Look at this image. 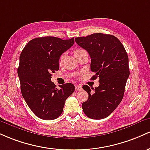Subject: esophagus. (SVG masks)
Wrapping results in <instances>:
<instances>
[{
	"instance_id": "1",
	"label": "esophagus",
	"mask_w": 150,
	"mask_h": 150,
	"mask_svg": "<svg viewBox=\"0 0 150 150\" xmlns=\"http://www.w3.org/2000/svg\"><path fill=\"white\" fill-rule=\"evenodd\" d=\"M75 89L76 91H81L82 89V87L81 85H76L75 86Z\"/></svg>"
}]
</instances>
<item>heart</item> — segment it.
I'll use <instances>...</instances> for the list:
<instances>
[{
	"mask_svg": "<svg viewBox=\"0 0 150 150\" xmlns=\"http://www.w3.org/2000/svg\"><path fill=\"white\" fill-rule=\"evenodd\" d=\"M82 50H80V49H79V50H76L75 51H74V55L76 54H78L79 52H80L82 51ZM64 57V54H62V56L60 57V59H59V61H60V62H62V60H63Z\"/></svg>",
	"mask_w": 150,
	"mask_h": 150,
	"instance_id": "1",
	"label": "heart"
}]
</instances>
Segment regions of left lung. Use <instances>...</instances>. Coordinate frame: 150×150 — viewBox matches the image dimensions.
Segmentation results:
<instances>
[{"label": "left lung", "instance_id": "1", "mask_svg": "<svg viewBox=\"0 0 150 150\" xmlns=\"http://www.w3.org/2000/svg\"><path fill=\"white\" fill-rule=\"evenodd\" d=\"M76 42L90 55L92 79L99 78L95 88L83 86L88 98L82 103L83 112L91 119L100 120L110 115L118 106L129 75L128 57L122 44L111 35L94 33L75 38Z\"/></svg>", "mask_w": 150, "mask_h": 150}]
</instances>
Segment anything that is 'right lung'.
I'll return each mask as SVG.
<instances>
[{
	"mask_svg": "<svg viewBox=\"0 0 150 150\" xmlns=\"http://www.w3.org/2000/svg\"><path fill=\"white\" fill-rule=\"evenodd\" d=\"M74 43V38H35L25 45L20 56L18 74L21 93L35 115L43 120L56 119L62 113L65 100L75 90L68 83L57 88L52 73L59 69L61 55Z\"/></svg>",
	"mask_w": 150,
	"mask_h": 150,
	"instance_id": "add662e5",
	"label": "right lung"
}]
</instances>
